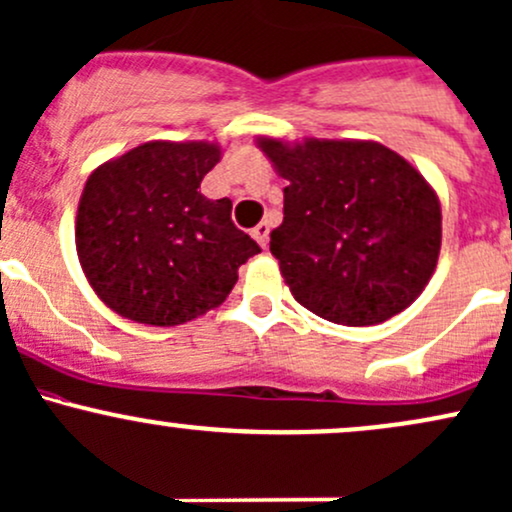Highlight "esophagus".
Here are the masks:
<instances>
[{
  "label": "esophagus",
  "mask_w": 512,
  "mask_h": 512,
  "mask_svg": "<svg viewBox=\"0 0 512 512\" xmlns=\"http://www.w3.org/2000/svg\"><path fill=\"white\" fill-rule=\"evenodd\" d=\"M252 238L260 243V247H267V240H269V223H260V226L252 228Z\"/></svg>",
  "instance_id": "obj_1"
}]
</instances>
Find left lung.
Returning a JSON list of instances; mask_svg holds the SVG:
<instances>
[{"instance_id":"1","label":"left lung","mask_w":512,"mask_h":512,"mask_svg":"<svg viewBox=\"0 0 512 512\" xmlns=\"http://www.w3.org/2000/svg\"><path fill=\"white\" fill-rule=\"evenodd\" d=\"M284 177V221L269 233L294 299L338 325H376L423 294L442 247L435 189L376 140L260 136Z\"/></svg>"}]
</instances>
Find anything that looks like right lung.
Here are the masks:
<instances>
[{
    "instance_id": "add662e5",
    "label": "right lung",
    "mask_w": 512,
    "mask_h": 512,
    "mask_svg": "<svg viewBox=\"0 0 512 512\" xmlns=\"http://www.w3.org/2000/svg\"><path fill=\"white\" fill-rule=\"evenodd\" d=\"M221 155L211 140H148L89 174L75 245L111 311L170 328L226 301L260 245L230 221V199L199 192Z\"/></svg>"
}]
</instances>
